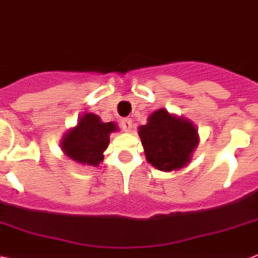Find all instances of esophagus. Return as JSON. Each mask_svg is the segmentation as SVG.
Listing matches in <instances>:
<instances>
[{
    "mask_svg": "<svg viewBox=\"0 0 258 258\" xmlns=\"http://www.w3.org/2000/svg\"><path fill=\"white\" fill-rule=\"evenodd\" d=\"M121 126L125 132H131L132 131V120L131 118H124L121 121Z\"/></svg>",
    "mask_w": 258,
    "mask_h": 258,
    "instance_id": "obj_1",
    "label": "esophagus"
}]
</instances>
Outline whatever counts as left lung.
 I'll list each match as a JSON object with an SVG mask.
<instances>
[{
	"label": "left lung",
	"instance_id": "left-lung-1",
	"mask_svg": "<svg viewBox=\"0 0 258 258\" xmlns=\"http://www.w3.org/2000/svg\"><path fill=\"white\" fill-rule=\"evenodd\" d=\"M148 162L161 171L179 170L190 162L199 144L197 127L166 109L153 112L148 124L138 127Z\"/></svg>",
	"mask_w": 258,
	"mask_h": 258
}]
</instances>
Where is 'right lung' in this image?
<instances>
[{"mask_svg": "<svg viewBox=\"0 0 258 258\" xmlns=\"http://www.w3.org/2000/svg\"><path fill=\"white\" fill-rule=\"evenodd\" d=\"M118 127L114 122H103L97 114L84 113L78 125L64 134L61 150L75 162L97 166L104 158V150L109 144V134Z\"/></svg>", "mask_w": 258, "mask_h": 258, "instance_id": "obj_1", "label": "right lung"}]
</instances>
